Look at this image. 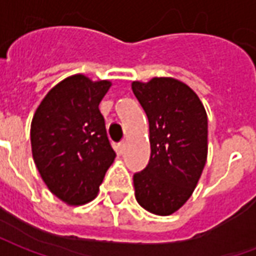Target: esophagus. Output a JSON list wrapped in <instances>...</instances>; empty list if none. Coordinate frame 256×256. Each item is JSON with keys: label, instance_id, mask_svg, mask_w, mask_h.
<instances>
[{"label": "esophagus", "instance_id": "1", "mask_svg": "<svg viewBox=\"0 0 256 256\" xmlns=\"http://www.w3.org/2000/svg\"><path fill=\"white\" fill-rule=\"evenodd\" d=\"M124 150H126V142H124V141L119 142V144H118V152H119V155H123Z\"/></svg>", "mask_w": 256, "mask_h": 256}]
</instances>
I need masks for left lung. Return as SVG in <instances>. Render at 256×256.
Returning <instances> with one entry per match:
<instances>
[{
	"mask_svg": "<svg viewBox=\"0 0 256 256\" xmlns=\"http://www.w3.org/2000/svg\"><path fill=\"white\" fill-rule=\"evenodd\" d=\"M150 122V158L133 176L136 198L156 215L182 207L196 188L207 160V114L198 94L172 78L133 82Z\"/></svg>",
	"mask_w": 256,
	"mask_h": 256,
	"instance_id": "left-lung-1",
	"label": "left lung"
}]
</instances>
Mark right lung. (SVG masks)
Segmentation results:
<instances>
[{"label":"right lung","instance_id":"1","mask_svg":"<svg viewBox=\"0 0 256 256\" xmlns=\"http://www.w3.org/2000/svg\"><path fill=\"white\" fill-rule=\"evenodd\" d=\"M111 82L72 75L53 88L31 122V150L44 182L63 202L84 204L97 196L115 150L98 104Z\"/></svg>","mask_w":256,"mask_h":256}]
</instances>
